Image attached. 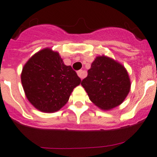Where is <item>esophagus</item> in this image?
<instances>
[{"mask_svg": "<svg viewBox=\"0 0 157 157\" xmlns=\"http://www.w3.org/2000/svg\"><path fill=\"white\" fill-rule=\"evenodd\" d=\"M77 75L79 76L80 78L83 79L86 76V73L85 71H82V70H80V71H79L78 72H77Z\"/></svg>", "mask_w": 157, "mask_h": 157, "instance_id": "obj_1", "label": "esophagus"}]
</instances>
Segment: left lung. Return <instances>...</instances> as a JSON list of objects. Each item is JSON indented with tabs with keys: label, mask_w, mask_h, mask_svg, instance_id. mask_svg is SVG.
Segmentation results:
<instances>
[{
	"label": "left lung",
	"mask_w": 157,
	"mask_h": 157,
	"mask_svg": "<svg viewBox=\"0 0 157 157\" xmlns=\"http://www.w3.org/2000/svg\"><path fill=\"white\" fill-rule=\"evenodd\" d=\"M81 85L91 102L102 110L121 105L131 90V80L125 67L105 55L95 58Z\"/></svg>",
	"instance_id": "left-lung-1"
}]
</instances>
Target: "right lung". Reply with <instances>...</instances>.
Returning <instances> with one entry per match:
<instances>
[{"label":"right lung","instance_id":"add662e5","mask_svg":"<svg viewBox=\"0 0 157 157\" xmlns=\"http://www.w3.org/2000/svg\"><path fill=\"white\" fill-rule=\"evenodd\" d=\"M25 95L30 103L43 112H55L68 102L80 77L64 64L58 52L46 48L28 60L21 73Z\"/></svg>","mask_w":157,"mask_h":157}]
</instances>
